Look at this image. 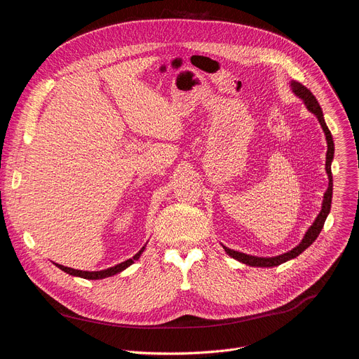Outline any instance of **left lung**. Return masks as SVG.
Listing matches in <instances>:
<instances>
[{
	"mask_svg": "<svg viewBox=\"0 0 359 359\" xmlns=\"http://www.w3.org/2000/svg\"><path fill=\"white\" fill-rule=\"evenodd\" d=\"M291 90L292 93L296 94L299 98H302L306 104V107L310 113H313L316 117H318L322 129L325 132V136H326V142H327V152H326V174H327V178H329V187L326 189V193L323 196V203H322V210L320 213L318 215V217H316V220L313 222V224L309 227V230L306 231V235L303 238V241L296 246L292 248L291 250L285 252V254L283 255H278V257H271V258H264V257H252V255H248V254H242V252H238V250H233V249H229L226 246H223V249L226 250V254L230 255L231 258H235L236 261L242 262V264H246L249 266H262V268H269V266H277V265H281L290 259H294L297 258L302 252H304L316 239H318V236L320 235V231L323 229V224H325V220L327 217V215L330 213V204H332V191H333V180H332V161H333V154H334V144H333V137H332V133L330 130L327 129V126L325 123V117H323V111L320 109V105L318 102V100H316V97L311 94L310 90H307L304 86H302L300 82H296V81H291Z\"/></svg>",
	"mask_w": 359,
	"mask_h": 359,
	"instance_id": "1",
	"label": "left lung"
}]
</instances>
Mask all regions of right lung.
<instances>
[{"label": "right lung", "instance_id": "right-lung-1", "mask_svg": "<svg viewBox=\"0 0 359 359\" xmlns=\"http://www.w3.org/2000/svg\"><path fill=\"white\" fill-rule=\"evenodd\" d=\"M144 250V246L137 252V254L128 259L124 261L121 264H117L111 268H107V269H102V271H81V269H74V268H68V266H63V265H59V264H55L59 269L65 271L67 273H69V276H74V277H81V278H86V280H102V278H107V277H111V276H116V273L121 272L123 269H126L128 266H130L132 264H135V261H137L142 255V252Z\"/></svg>", "mask_w": 359, "mask_h": 359}]
</instances>
